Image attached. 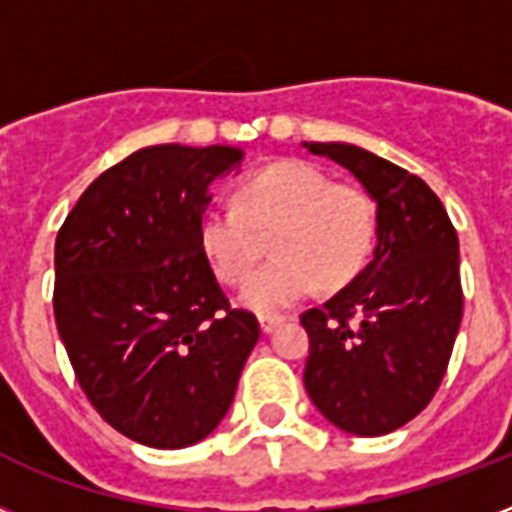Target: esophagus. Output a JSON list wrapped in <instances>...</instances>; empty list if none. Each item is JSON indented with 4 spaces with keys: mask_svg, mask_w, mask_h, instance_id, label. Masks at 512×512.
<instances>
[{
    "mask_svg": "<svg viewBox=\"0 0 512 512\" xmlns=\"http://www.w3.org/2000/svg\"><path fill=\"white\" fill-rule=\"evenodd\" d=\"M281 321H284L281 316H260V329L268 335V332H273V329L279 327Z\"/></svg>",
    "mask_w": 512,
    "mask_h": 512,
    "instance_id": "obj_1",
    "label": "esophagus"
}]
</instances>
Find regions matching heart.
Masks as SVG:
<instances>
[{
	"instance_id": "heart-1",
	"label": "heart",
	"mask_w": 512,
	"mask_h": 512,
	"mask_svg": "<svg viewBox=\"0 0 512 512\" xmlns=\"http://www.w3.org/2000/svg\"><path fill=\"white\" fill-rule=\"evenodd\" d=\"M374 236L372 199L308 162L265 167L241 183L239 207H209L199 217L201 252L225 284L246 281L272 239L277 257L241 292L257 313L287 311L316 284L345 287L369 263Z\"/></svg>"
}]
</instances>
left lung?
Returning a JSON list of instances; mask_svg holds the SVG:
<instances>
[{
    "instance_id": "8db88e82",
    "label": "left lung",
    "mask_w": 512,
    "mask_h": 512,
    "mask_svg": "<svg viewBox=\"0 0 512 512\" xmlns=\"http://www.w3.org/2000/svg\"><path fill=\"white\" fill-rule=\"evenodd\" d=\"M356 177L377 204L372 263L300 316L305 390L353 436H385L430 404L462 321L460 244L428 183L350 143H303Z\"/></svg>"
}]
</instances>
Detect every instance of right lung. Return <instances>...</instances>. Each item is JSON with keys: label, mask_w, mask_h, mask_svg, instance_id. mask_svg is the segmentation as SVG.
<instances>
[{"label": "right lung", "mask_w": 512, "mask_h": 512, "mask_svg": "<svg viewBox=\"0 0 512 512\" xmlns=\"http://www.w3.org/2000/svg\"><path fill=\"white\" fill-rule=\"evenodd\" d=\"M241 148L148 146L79 196L55 239V324L103 420L154 449L199 444L260 337L201 252L209 185Z\"/></svg>", "instance_id": "obj_1"}]
</instances>
